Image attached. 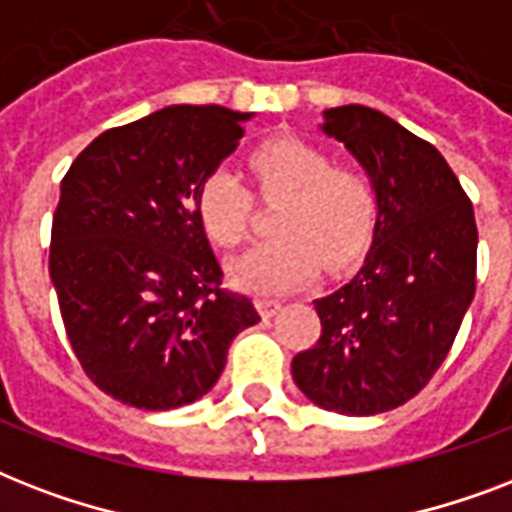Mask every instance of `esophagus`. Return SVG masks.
<instances>
[{"label": "esophagus", "instance_id": "34e87169", "mask_svg": "<svg viewBox=\"0 0 512 512\" xmlns=\"http://www.w3.org/2000/svg\"><path fill=\"white\" fill-rule=\"evenodd\" d=\"M255 308L263 319H271V316H276L281 311V303L279 300H271V297H257Z\"/></svg>", "mask_w": 512, "mask_h": 512}]
</instances>
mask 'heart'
Wrapping results in <instances>:
<instances>
[{
    "label": "heart",
    "mask_w": 512,
    "mask_h": 512,
    "mask_svg": "<svg viewBox=\"0 0 512 512\" xmlns=\"http://www.w3.org/2000/svg\"><path fill=\"white\" fill-rule=\"evenodd\" d=\"M249 167L265 199L281 201L276 239L228 263L236 287L281 295L316 276L321 260L332 271L356 263L374 231V193L361 172L332 167L321 148L297 138L268 140ZM196 217L209 239L236 247L249 223V193L228 170L209 172L196 193Z\"/></svg>",
    "instance_id": "obj_1"
}]
</instances>
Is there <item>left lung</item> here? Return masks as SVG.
Here are the masks:
<instances>
[{
	"instance_id": "left-lung-1",
	"label": "left lung",
	"mask_w": 512,
	"mask_h": 512,
	"mask_svg": "<svg viewBox=\"0 0 512 512\" xmlns=\"http://www.w3.org/2000/svg\"><path fill=\"white\" fill-rule=\"evenodd\" d=\"M319 130L369 177L377 217L356 276L313 300L321 337L292 377L321 409L369 417L417 396L452 348L476 295V217L444 156L382 111L327 108Z\"/></svg>"
}]
</instances>
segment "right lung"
<instances>
[{
	"mask_svg": "<svg viewBox=\"0 0 512 512\" xmlns=\"http://www.w3.org/2000/svg\"><path fill=\"white\" fill-rule=\"evenodd\" d=\"M255 114L167 106L76 156L52 220L50 279L79 364L103 393L167 412L215 388L252 300L220 289L196 217L201 180Z\"/></svg>",
	"mask_w": 512,
	"mask_h": 512,
	"instance_id": "add662e5",
	"label": "right lung"
}]
</instances>
